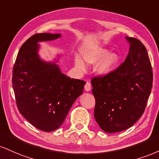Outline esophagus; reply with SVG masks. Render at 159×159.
Segmentation results:
<instances>
[{
    "instance_id": "esophagus-1",
    "label": "esophagus",
    "mask_w": 159,
    "mask_h": 159,
    "mask_svg": "<svg viewBox=\"0 0 159 159\" xmlns=\"http://www.w3.org/2000/svg\"><path fill=\"white\" fill-rule=\"evenodd\" d=\"M84 89L86 91H89L91 89V84L90 82L89 81H87V83H86V84L84 86Z\"/></svg>"
}]
</instances>
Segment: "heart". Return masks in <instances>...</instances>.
Listing matches in <instances>:
<instances>
[{
	"label": "heart",
	"mask_w": 159,
	"mask_h": 159,
	"mask_svg": "<svg viewBox=\"0 0 159 159\" xmlns=\"http://www.w3.org/2000/svg\"><path fill=\"white\" fill-rule=\"evenodd\" d=\"M83 58L89 64H95L101 60L96 66V72L100 75L110 73L119 60V57L116 53H109L108 49L103 47L87 49L83 52ZM75 64L78 68H84L83 61L78 57L75 58Z\"/></svg>",
	"instance_id": "b5f03b06"
}]
</instances>
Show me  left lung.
Returning a JSON list of instances; mask_svg holds the SVG:
<instances>
[{
    "instance_id": "1",
    "label": "left lung",
    "mask_w": 159,
    "mask_h": 159,
    "mask_svg": "<svg viewBox=\"0 0 159 159\" xmlns=\"http://www.w3.org/2000/svg\"><path fill=\"white\" fill-rule=\"evenodd\" d=\"M129 50L117 69L91 80L94 116L108 133L128 129L144 113L152 87V70L147 49L139 39L126 37Z\"/></svg>"
}]
</instances>
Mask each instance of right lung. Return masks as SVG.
<instances>
[{"label": "right lung", "mask_w": 159, "mask_h": 159, "mask_svg": "<svg viewBox=\"0 0 159 159\" xmlns=\"http://www.w3.org/2000/svg\"><path fill=\"white\" fill-rule=\"evenodd\" d=\"M61 34L38 33L21 46L12 70V87L19 112L38 129L60 127L86 82L70 78L55 63L39 58L38 42L52 41Z\"/></svg>", "instance_id": "add662e5"}]
</instances>
